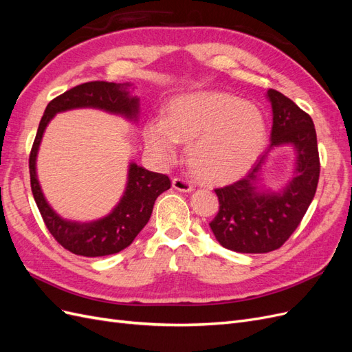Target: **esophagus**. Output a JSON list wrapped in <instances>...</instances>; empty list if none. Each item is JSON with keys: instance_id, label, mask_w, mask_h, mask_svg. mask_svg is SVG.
I'll list each match as a JSON object with an SVG mask.
<instances>
[{"instance_id": "34e87169", "label": "esophagus", "mask_w": 352, "mask_h": 352, "mask_svg": "<svg viewBox=\"0 0 352 352\" xmlns=\"http://www.w3.org/2000/svg\"><path fill=\"white\" fill-rule=\"evenodd\" d=\"M172 185L176 190H180V192H190L194 189V186L190 185L189 180L184 179V177H173Z\"/></svg>"}]
</instances>
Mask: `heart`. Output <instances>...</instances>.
<instances>
[{"label":"heart","mask_w":352,"mask_h":352,"mask_svg":"<svg viewBox=\"0 0 352 352\" xmlns=\"http://www.w3.org/2000/svg\"><path fill=\"white\" fill-rule=\"evenodd\" d=\"M145 144L158 160L172 162L177 142L188 144L192 173L208 184L245 175L261 155L267 127L255 105L228 92L206 91L175 98L166 119L145 126Z\"/></svg>","instance_id":"heart-1"}]
</instances>
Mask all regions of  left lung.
Returning <instances> with one entry per match:
<instances>
[{"mask_svg":"<svg viewBox=\"0 0 352 352\" xmlns=\"http://www.w3.org/2000/svg\"><path fill=\"white\" fill-rule=\"evenodd\" d=\"M267 97L273 109L270 146L292 145L296 168L279 194L258 190L255 180L264 157L251 172L228 186L217 188L219 211L210 228L221 247L243 254H261L280 248L300 225L314 198L320 158L310 114L276 89Z\"/></svg>","mask_w":352,"mask_h":352,"instance_id":"1","label":"left lung"}]
</instances>
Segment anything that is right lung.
Segmentation results:
<instances>
[{"instance_id": "obj_1", "label": "right lung", "mask_w": 352, "mask_h": 352, "mask_svg": "<svg viewBox=\"0 0 352 352\" xmlns=\"http://www.w3.org/2000/svg\"><path fill=\"white\" fill-rule=\"evenodd\" d=\"M127 87V83L94 80L58 95L47 105L30 150V188L45 226L63 248L83 257H102L129 247L150 220L157 197L172 184L168 176L150 172L132 163L123 198L107 217L92 223L67 221L52 211L42 194L35 167L38 148L47 124L60 111L94 107L126 116L127 119H136L140 104L138 98L131 97Z\"/></svg>"}]
</instances>
